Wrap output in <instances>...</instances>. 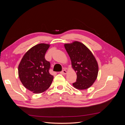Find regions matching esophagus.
Instances as JSON below:
<instances>
[{
  "label": "esophagus",
  "mask_w": 125,
  "mask_h": 125,
  "mask_svg": "<svg viewBox=\"0 0 125 125\" xmlns=\"http://www.w3.org/2000/svg\"><path fill=\"white\" fill-rule=\"evenodd\" d=\"M67 71L66 70H63L62 72H61V73L62 74H66V73H67Z\"/></svg>",
  "instance_id": "1"
}]
</instances>
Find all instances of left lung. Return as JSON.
Segmentation results:
<instances>
[{"instance_id":"8db88e82","label":"left lung","mask_w":125,"mask_h":125,"mask_svg":"<svg viewBox=\"0 0 125 125\" xmlns=\"http://www.w3.org/2000/svg\"><path fill=\"white\" fill-rule=\"evenodd\" d=\"M71 62L72 68L76 73L77 81L73 84L78 90H85L95 81L99 66L92 52L85 45L78 41L64 44Z\"/></svg>"}]
</instances>
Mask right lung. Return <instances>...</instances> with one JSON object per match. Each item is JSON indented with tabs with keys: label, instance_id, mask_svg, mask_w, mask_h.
I'll list each match as a JSON object with an SVG mask.
<instances>
[{
	"label": "right lung",
	"instance_id": "1",
	"mask_svg": "<svg viewBox=\"0 0 125 125\" xmlns=\"http://www.w3.org/2000/svg\"><path fill=\"white\" fill-rule=\"evenodd\" d=\"M50 45L40 43L26 52L18 66L20 80L25 88L34 93L44 92L51 86L54 76L49 73L50 63L45 55Z\"/></svg>",
	"mask_w": 125,
	"mask_h": 125
}]
</instances>
